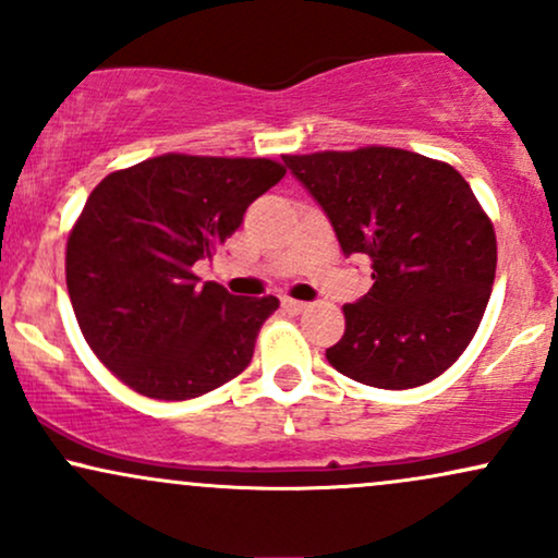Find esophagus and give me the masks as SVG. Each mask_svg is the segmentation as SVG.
I'll return each instance as SVG.
<instances>
[{"mask_svg": "<svg viewBox=\"0 0 558 558\" xmlns=\"http://www.w3.org/2000/svg\"><path fill=\"white\" fill-rule=\"evenodd\" d=\"M283 310L291 312V315H301V312L306 310L304 301H296V299H283Z\"/></svg>", "mask_w": 558, "mask_h": 558, "instance_id": "esophagus-1", "label": "esophagus"}]
</instances>
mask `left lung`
<instances>
[{"label":"left lung","instance_id":"obj_1","mask_svg":"<svg viewBox=\"0 0 558 558\" xmlns=\"http://www.w3.org/2000/svg\"><path fill=\"white\" fill-rule=\"evenodd\" d=\"M330 217L343 254H367L373 288L343 306L325 351L373 388H417L444 375L480 328L496 280V230L470 183L440 159L393 146L286 155Z\"/></svg>","mask_w":558,"mask_h":558}]
</instances>
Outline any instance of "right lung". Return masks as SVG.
<instances>
[{"label":"right lung","mask_w":558,"mask_h":558,"mask_svg":"<svg viewBox=\"0 0 558 558\" xmlns=\"http://www.w3.org/2000/svg\"><path fill=\"white\" fill-rule=\"evenodd\" d=\"M286 168L267 157L162 155L114 170L68 235L65 280L83 338L141 396L185 401L248 367L278 299H241L194 265Z\"/></svg>","instance_id":"1"}]
</instances>
